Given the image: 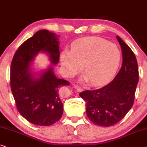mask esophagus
<instances>
[{
    "mask_svg": "<svg viewBox=\"0 0 147 147\" xmlns=\"http://www.w3.org/2000/svg\"><path fill=\"white\" fill-rule=\"evenodd\" d=\"M75 88L76 89H77V91H83V89L81 87H80V86L77 85H75Z\"/></svg>",
    "mask_w": 147,
    "mask_h": 147,
    "instance_id": "esophagus-1",
    "label": "esophagus"
}]
</instances>
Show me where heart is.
Here are the masks:
<instances>
[{"label":"heart","mask_w":147,"mask_h":147,"mask_svg":"<svg viewBox=\"0 0 147 147\" xmlns=\"http://www.w3.org/2000/svg\"><path fill=\"white\" fill-rule=\"evenodd\" d=\"M63 73L73 77L83 69V81L100 86L113 77L121 60L120 49L115 44L99 37H88L76 40L71 50H65L60 55Z\"/></svg>","instance_id":"obj_1"}]
</instances>
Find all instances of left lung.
<instances>
[{"mask_svg":"<svg viewBox=\"0 0 147 147\" xmlns=\"http://www.w3.org/2000/svg\"><path fill=\"white\" fill-rule=\"evenodd\" d=\"M122 52V65L116 77L107 85L79 94L85 101L88 118L99 126L108 127L120 122L132 107L138 82L137 60L134 52L116 36Z\"/></svg>","mask_w":147,"mask_h":147,"instance_id":"obj_1","label":"left lung"}]
</instances>
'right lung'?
<instances>
[{
  "mask_svg": "<svg viewBox=\"0 0 147 147\" xmlns=\"http://www.w3.org/2000/svg\"><path fill=\"white\" fill-rule=\"evenodd\" d=\"M55 34L42 29L19 46L11 62L10 83L17 110L23 118L38 126H51L63 113L60 88L69 85L58 79L50 66L39 77L31 70V62L39 52L47 53L52 64L59 61V42Z\"/></svg>",
  "mask_w": 147,
  "mask_h": 147,
  "instance_id": "add662e5",
  "label": "right lung"
}]
</instances>
